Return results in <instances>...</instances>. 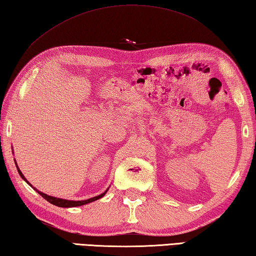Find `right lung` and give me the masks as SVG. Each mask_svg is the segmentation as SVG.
Segmentation results:
<instances>
[{"label":"right lung","mask_w":256,"mask_h":256,"mask_svg":"<svg viewBox=\"0 0 256 256\" xmlns=\"http://www.w3.org/2000/svg\"><path fill=\"white\" fill-rule=\"evenodd\" d=\"M14 162H16V169H18V174L21 176V178L26 181V182L30 186V187H32L34 188L36 192H38L39 194H41V196H42L46 200L47 202H49L50 204H52V205H54V206H58V207H64V208H70V207H78V206H82V205H86V204H90V202H95V200H97V199H100V198H102V197H104L105 196V194L108 192V188L105 190V192H103V194H98V196H96V197H92V198H90V199H86V200H68V199H62V198H57V197H54V196H49V194H44V192H39L38 189H36L34 186H32L29 181H28L26 178H24V176H23V174L21 172V170H20V168H18V164H16V161L14 160Z\"/></svg>","instance_id":"1"}]
</instances>
